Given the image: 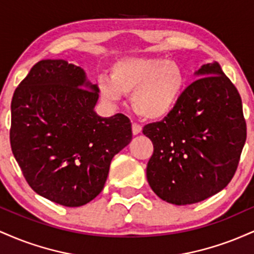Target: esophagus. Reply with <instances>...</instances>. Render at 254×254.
<instances>
[{
    "mask_svg": "<svg viewBox=\"0 0 254 254\" xmlns=\"http://www.w3.org/2000/svg\"><path fill=\"white\" fill-rule=\"evenodd\" d=\"M142 131V127L138 123H132V133L133 135H138Z\"/></svg>",
    "mask_w": 254,
    "mask_h": 254,
    "instance_id": "34e87169",
    "label": "esophagus"
}]
</instances>
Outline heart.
I'll list each match as a JSON object with an SVG mask.
<instances>
[{"mask_svg": "<svg viewBox=\"0 0 254 254\" xmlns=\"http://www.w3.org/2000/svg\"><path fill=\"white\" fill-rule=\"evenodd\" d=\"M104 99L117 101L131 93L136 113L148 119L167 116L176 107L186 87L182 65L161 57H124L113 64L111 78L100 81Z\"/></svg>", "mask_w": 254, "mask_h": 254, "instance_id": "heart-1", "label": "heart"}]
</instances>
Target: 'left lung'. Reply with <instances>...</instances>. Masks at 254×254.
Returning a JSON list of instances; mask_svg holds the SVG:
<instances>
[{
  "mask_svg": "<svg viewBox=\"0 0 254 254\" xmlns=\"http://www.w3.org/2000/svg\"><path fill=\"white\" fill-rule=\"evenodd\" d=\"M161 122L147 124L151 190L176 205L198 203L228 185L246 141L240 94L218 63L204 64Z\"/></svg>",
  "mask_w": 254,
  "mask_h": 254,
  "instance_id": "1",
  "label": "left lung"
}]
</instances>
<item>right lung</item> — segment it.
Segmentation results:
<instances>
[{"label":"right lung","mask_w":254,"mask_h":254,"mask_svg":"<svg viewBox=\"0 0 254 254\" xmlns=\"http://www.w3.org/2000/svg\"><path fill=\"white\" fill-rule=\"evenodd\" d=\"M98 98L83 69L63 60L34 64L14 92L11 151L32 190L51 202L72 208L94 199L111 160L132 138L123 113H95Z\"/></svg>","instance_id":"1"}]
</instances>
